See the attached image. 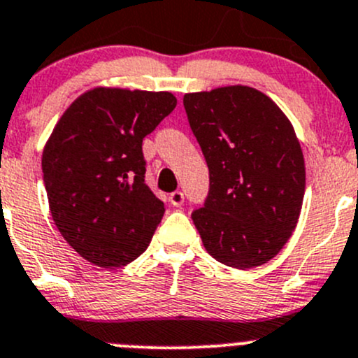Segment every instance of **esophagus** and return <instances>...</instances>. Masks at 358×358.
I'll use <instances>...</instances> for the list:
<instances>
[{
  "label": "esophagus",
  "instance_id": "esophagus-1",
  "mask_svg": "<svg viewBox=\"0 0 358 358\" xmlns=\"http://www.w3.org/2000/svg\"><path fill=\"white\" fill-rule=\"evenodd\" d=\"M183 201H185V196H183V192H180V190H176V192L169 194V202H171L175 208H180V206L183 204Z\"/></svg>",
  "mask_w": 358,
  "mask_h": 358
}]
</instances>
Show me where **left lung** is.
<instances>
[{
    "label": "left lung",
    "mask_w": 358,
    "mask_h": 358,
    "mask_svg": "<svg viewBox=\"0 0 358 358\" xmlns=\"http://www.w3.org/2000/svg\"><path fill=\"white\" fill-rule=\"evenodd\" d=\"M183 107L209 168V194L192 213L206 251L239 270L270 262L294 232L305 196L289 119L243 85L187 93Z\"/></svg>",
    "instance_id": "obj_1"
}]
</instances>
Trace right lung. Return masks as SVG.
I'll use <instances>...</instances> for the list:
<instances>
[{
  "instance_id": "1",
  "label": "right lung",
  "mask_w": 358,
  "mask_h": 358,
  "mask_svg": "<svg viewBox=\"0 0 358 358\" xmlns=\"http://www.w3.org/2000/svg\"><path fill=\"white\" fill-rule=\"evenodd\" d=\"M176 107L169 92L93 88L69 106L43 150L53 222L93 265L138 258L164 215L145 185L142 142Z\"/></svg>"
}]
</instances>
